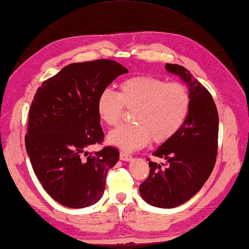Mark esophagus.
Here are the masks:
<instances>
[{"label": "esophagus", "mask_w": 249, "mask_h": 249, "mask_svg": "<svg viewBox=\"0 0 249 249\" xmlns=\"http://www.w3.org/2000/svg\"><path fill=\"white\" fill-rule=\"evenodd\" d=\"M132 159H133V158H132L129 153H126V152H120V160H121V161L130 162Z\"/></svg>", "instance_id": "1"}]
</instances>
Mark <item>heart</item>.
Returning <instances> with one entry per match:
<instances>
[{"mask_svg": "<svg viewBox=\"0 0 249 249\" xmlns=\"http://www.w3.org/2000/svg\"><path fill=\"white\" fill-rule=\"evenodd\" d=\"M191 107L189 88L180 82H169L151 75H137L124 80L119 92L103 90L98 97L99 117L107 125H116L124 107L133 109L132 124L120 125L107 135L109 145L124 151H134L152 139L163 142L183 125Z\"/></svg>", "mask_w": 249, "mask_h": 249, "instance_id": "heart-1", "label": "heart"}]
</instances>
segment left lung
<instances>
[{
    "instance_id": "obj_1",
    "label": "left lung",
    "mask_w": 249,
    "mask_h": 249,
    "mask_svg": "<svg viewBox=\"0 0 249 249\" xmlns=\"http://www.w3.org/2000/svg\"><path fill=\"white\" fill-rule=\"evenodd\" d=\"M165 68L189 86L191 107L180 130L152 153L166 160V167L148 160L150 173L140 185V194L153 207L171 209L191 199L212 173L217 156L218 113L211 93L189 70L177 64H166Z\"/></svg>"
}]
</instances>
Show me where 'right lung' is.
<instances>
[{
	"mask_svg": "<svg viewBox=\"0 0 249 249\" xmlns=\"http://www.w3.org/2000/svg\"><path fill=\"white\" fill-rule=\"evenodd\" d=\"M126 72L128 69L110 59L70 64L43 82L35 93L26 152L43 189L65 207L85 208L103 195L107 171L118 162L119 151L104 147L88 153L86 148L103 142L99 95Z\"/></svg>",
	"mask_w": 249,
	"mask_h": 249,
	"instance_id": "add662e5",
	"label": "right lung"
}]
</instances>
